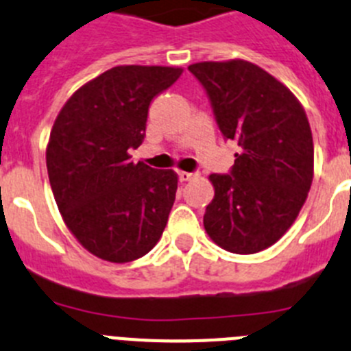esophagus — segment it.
<instances>
[{
  "label": "esophagus",
  "mask_w": 351,
  "mask_h": 351,
  "mask_svg": "<svg viewBox=\"0 0 351 351\" xmlns=\"http://www.w3.org/2000/svg\"><path fill=\"white\" fill-rule=\"evenodd\" d=\"M178 176H180V180H182V182H191V180L197 178V173H187V171H180V173H178Z\"/></svg>",
  "instance_id": "1"
}]
</instances>
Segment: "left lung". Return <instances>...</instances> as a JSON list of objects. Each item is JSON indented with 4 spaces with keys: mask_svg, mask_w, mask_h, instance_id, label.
Returning a JSON list of instances; mask_svg holds the SVG:
<instances>
[{
    "mask_svg": "<svg viewBox=\"0 0 351 351\" xmlns=\"http://www.w3.org/2000/svg\"><path fill=\"white\" fill-rule=\"evenodd\" d=\"M211 101L223 138L239 147L230 175H210L204 229L223 250L248 255L285 234L313 182L304 108L273 75L243 59L189 66Z\"/></svg>",
    "mask_w": 351,
    "mask_h": 351,
    "instance_id": "obj_1",
    "label": "left lung"
}]
</instances>
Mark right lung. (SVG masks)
Masks as SVG:
<instances>
[{
	"instance_id": "1",
	"label": "right lung",
	"mask_w": 351,
	"mask_h": 351,
	"mask_svg": "<svg viewBox=\"0 0 351 351\" xmlns=\"http://www.w3.org/2000/svg\"><path fill=\"white\" fill-rule=\"evenodd\" d=\"M182 68L115 66L66 101L47 145V171L62 220L85 250L108 262L136 261L168 223L178 175L131 162L148 106Z\"/></svg>"
}]
</instances>
